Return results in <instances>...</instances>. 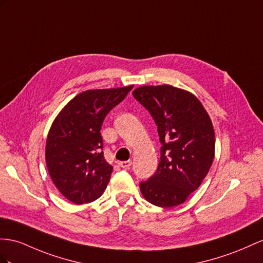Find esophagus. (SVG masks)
<instances>
[{
    "mask_svg": "<svg viewBox=\"0 0 263 263\" xmlns=\"http://www.w3.org/2000/svg\"><path fill=\"white\" fill-rule=\"evenodd\" d=\"M131 164H132V161H130V160L129 161H122V162H119V165L121 167H124V169L131 166Z\"/></svg>",
    "mask_w": 263,
    "mask_h": 263,
    "instance_id": "obj_1",
    "label": "esophagus"
}]
</instances>
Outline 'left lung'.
Returning <instances> with one entry per match:
<instances>
[{
    "label": "left lung",
    "instance_id": "8db88e82",
    "mask_svg": "<svg viewBox=\"0 0 263 263\" xmlns=\"http://www.w3.org/2000/svg\"><path fill=\"white\" fill-rule=\"evenodd\" d=\"M132 94L150 112L162 144L158 169L140 182L141 193L154 205H179L200 186L213 162L211 119L192 93L178 87L144 85Z\"/></svg>",
    "mask_w": 263,
    "mask_h": 263
}]
</instances>
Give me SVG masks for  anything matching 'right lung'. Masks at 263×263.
Returning a JSON list of instances; mask_svg holds the SVG:
<instances>
[{
    "label": "right lung",
    "instance_id": "1",
    "mask_svg": "<svg viewBox=\"0 0 263 263\" xmlns=\"http://www.w3.org/2000/svg\"><path fill=\"white\" fill-rule=\"evenodd\" d=\"M132 87L80 93L52 123L46 139V166L58 190L73 203L97 200L109 183L113 167L104 159L100 131L106 114Z\"/></svg>",
    "mask_w": 263,
    "mask_h": 263
}]
</instances>
